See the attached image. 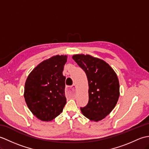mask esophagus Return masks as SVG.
Here are the masks:
<instances>
[{"label":"esophagus","mask_w":149,"mask_h":149,"mask_svg":"<svg viewBox=\"0 0 149 149\" xmlns=\"http://www.w3.org/2000/svg\"><path fill=\"white\" fill-rule=\"evenodd\" d=\"M75 85H73L71 87H66L65 88V94L66 96H68L69 97H74L75 95Z\"/></svg>","instance_id":"34e87169"}]
</instances>
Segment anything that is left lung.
Returning a JSON list of instances; mask_svg holds the SVG:
<instances>
[{"label":"left lung","instance_id":"left-lung-1","mask_svg":"<svg viewBox=\"0 0 149 149\" xmlns=\"http://www.w3.org/2000/svg\"><path fill=\"white\" fill-rule=\"evenodd\" d=\"M72 58L86 73L89 86L88 103L81 107V112L90 120H102L111 112L118 102V77L104 60L84 54H75Z\"/></svg>","mask_w":149,"mask_h":149}]
</instances>
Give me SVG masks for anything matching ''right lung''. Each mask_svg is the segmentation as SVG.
Segmentation results:
<instances>
[{"instance_id":"1","label":"right lung","mask_w":149,"mask_h":149,"mask_svg":"<svg viewBox=\"0 0 149 149\" xmlns=\"http://www.w3.org/2000/svg\"><path fill=\"white\" fill-rule=\"evenodd\" d=\"M67 56L57 55L40 63L26 79L24 98L27 107L42 121H51L66 103L63 71Z\"/></svg>"}]
</instances>
